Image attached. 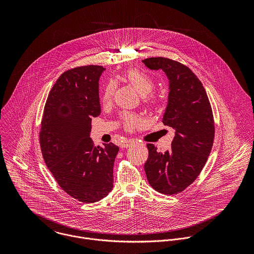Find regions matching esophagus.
Masks as SVG:
<instances>
[{
	"label": "esophagus",
	"mask_w": 254,
	"mask_h": 254,
	"mask_svg": "<svg viewBox=\"0 0 254 254\" xmlns=\"http://www.w3.org/2000/svg\"><path fill=\"white\" fill-rule=\"evenodd\" d=\"M134 143H135V141H134L133 139H126V140H124V141L122 142L121 146H122V147H128V146L133 145Z\"/></svg>",
	"instance_id": "1"
}]
</instances>
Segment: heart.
Masks as SVG:
<instances>
[{
	"mask_svg": "<svg viewBox=\"0 0 254 254\" xmlns=\"http://www.w3.org/2000/svg\"><path fill=\"white\" fill-rule=\"evenodd\" d=\"M123 79L130 84L140 95L145 96L144 102L149 107H155L158 103V98L155 94L151 93L154 88V80L148 74L140 69H130L123 74ZM115 91V85L112 82L105 87L102 95V103L108 105L111 101ZM122 123L128 130H132L143 123V119L140 115L124 113L122 115Z\"/></svg>",
	"mask_w": 254,
	"mask_h": 254,
	"instance_id": "1",
	"label": "heart"
}]
</instances>
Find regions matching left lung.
I'll return each mask as SVG.
<instances>
[{"label": "left lung", "instance_id": "obj_1", "mask_svg": "<svg viewBox=\"0 0 254 254\" xmlns=\"http://www.w3.org/2000/svg\"><path fill=\"white\" fill-rule=\"evenodd\" d=\"M152 70H163L169 80L163 124L175 129L171 149L157 151L147 144L145 171L158 192L176 194L194 181L210 154L215 134L212 109L199 79L188 66L166 58L143 61Z\"/></svg>", "mask_w": 254, "mask_h": 254}]
</instances>
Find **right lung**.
Masks as SVG:
<instances>
[{"label": "right lung", "mask_w": 254, "mask_h": 254, "mask_svg": "<svg viewBox=\"0 0 254 254\" xmlns=\"http://www.w3.org/2000/svg\"><path fill=\"white\" fill-rule=\"evenodd\" d=\"M104 70L101 65H86L63 73L48 96L39 135L44 160L56 181L85 203L111 191L119 150L112 143L95 146L90 138L92 117L101 114L99 80Z\"/></svg>", "instance_id": "add662e5"}]
</instances>
